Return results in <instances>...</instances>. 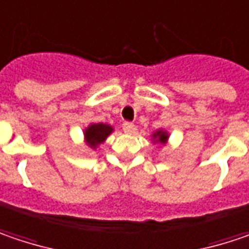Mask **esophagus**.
<instances>
[{"instance_id":"34e87169","label":"esophagus","mask_w":249,"mask_h":249,"mask_svg":"<svg viewBox=\"0 0 249 249\" xmlns=\"http://www.w3.org/2000/svg\"><path fill=\"white\" fill-rule=\"evenodd\" d=\"M123 129H124V132H126V134H135L137 126L132 124V123H124L123 124Z\"/></svg>"}]
</instances>
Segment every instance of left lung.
<instances>
[{
	"instance_id": "1",
	"label": "left lung",
	"mask_w": 249,
	"mask_h": 249,
	"mask_svg": "<svg viewBox=\"0 0 249 249\" xmlns=\"http://www.w3.org/2000/svg\"><path fill=\"white\" fill-rule=\"evenodd\" d=\"M169 139V134L166 131H163V129H158L156 132L152 134V141H154L155 143H160V145H165L166 142H168Z\"/></svg>"
}]
</instances>
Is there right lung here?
Here are the masks:
<instances>
[{"mask_svg": "<svg viewBox=\"0 0 249 249\" xmlns=\"http://www.w3.org/2000/svg\"><path fill=\"white\" fill-rule=\"evenodd\" d=\"M112 131H114V128L108 124H103V123L90 124L83 131L84 142H86V145L89 148L95 149L100 143H103L106 139L108 138V135H110Z\"/></svg>", "mask_w": 249, "mask_h": 249, "instance_id": "add662e5", "label": "right lung"}]
</instances>
